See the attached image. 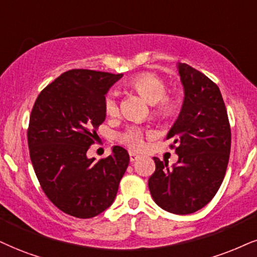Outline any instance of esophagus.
<instances>
[{"mask_svg":"<svg viewBox=\"0 0 257 257\" xmlns=\"http://www.w3.org/2000/svg\"><path fill=\"white\" fill-rule=\"evenodd\" d=\"M139 158H141V156H139V155L135 154V153H130V161H131V162H135V161L139 160Z\"/></svg>","mask_w":257,"mask_h":257,"instance_id":"34e87169","label":"esophagus"}]
</instances>
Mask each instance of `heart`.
Returning <instances> with one entry per match:
<instances>
[{
    "instance_id": "1",
    "label": "heart",
    "mask_w": 257,
    "mask_h": 257,
    "mask_svg": "<svg viewBox=\"0 0 257 257\" xmlns=\"http://www.w3.org/2000/svg\"><path fill=\"white\" fill-rule=\"evenodd\" d=\"M128 85L135 89L137 93L144 97L150 104H155V113L161 118H167L172 115L175 110V99L172 95H167V85L160 76L151 74V72H143L128 82ZM104 112L107 115L114 116L118 113V101H116V95L114 93H109L106 96L103 102ZM143 130L139 127H131L121 135V142L127 145L128 148L139 149L143 148Z\"/></svg>"
}]
</instances>
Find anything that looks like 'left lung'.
I'll list each match as a JSON object with an SVG mask.
<instances>
[{
    "label": "left lung",
    "mask_w": 257,
    "mask_h": 257,
    "mask_svg": "<svg viewBox=\"0 0 257 257\" xmlns=\"http://www.w3.org/2000/svg\"><path fill=\"white\" fill-rule=\"evenodd\" d=\"M185 91L181 112L167 135L179 160L154 157L156 170L149 189L161 208L174 214L194 213L210 202L229 163L231 130L218 85L185 63L177 64Z\"/></svg>",
    "instance_id": "8db88e82"
}]
</instances>
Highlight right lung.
Here are the masks:
<instances>
[{
	"instance_id": "1",
	"label": "right lung",
	"mask_w": 257,
	"mask_h": 257,
	"mask_svg": "<svg viewBox=\"0 0 257 257\" xmlns=\"http://www.w3.org/2000/svg\"><path fill=\"white\" fill-rule=\"evenodd\" d=\"M122 74L74 69L44 88L32 109L27 139L41 188L53 205L76 218H93L109 207L130 156L121 147L95 161L87 151L106 119L103 102Z\"/></svg>"
}]
</instances>
